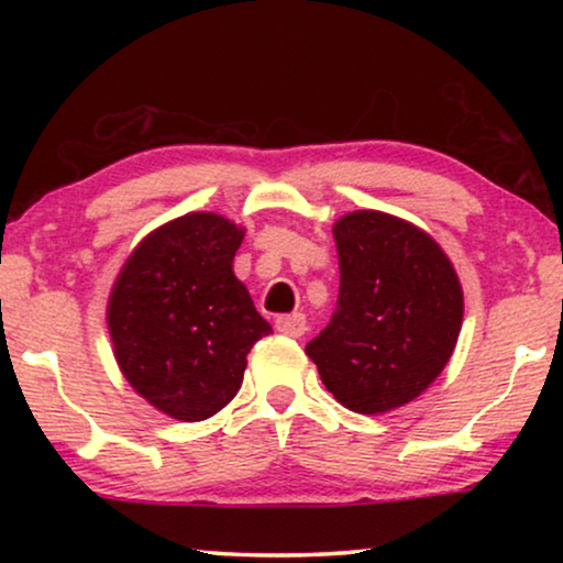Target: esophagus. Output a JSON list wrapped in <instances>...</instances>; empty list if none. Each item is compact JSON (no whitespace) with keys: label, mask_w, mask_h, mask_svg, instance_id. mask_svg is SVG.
<instances>
[{"label":"esophagus","mask_w":563,"mask_h":563,"mask_svg":"<svg viewBox=\"0 0 563 563\" xmlns=\"http://www.w3.org/2000/svg\"><path fill=\"white\" fill-rule=\"evenodd\" d=\"M276 330H279L282 335H289V338H299L305 335L307 330V320L302 312H291V314H282L279 320H276Z\"/></svg>","instance_id":"esophagus-1"}]
</instances>
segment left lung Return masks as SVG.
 <instances>
[{
  "label": "left lung",
  "mask_w": 563,
  "mask_h": 563,
  "mask_svg": "<svg viewBox=\"0 0 563 563\" xmlns=\"http://www.w3.org/2000/svg\"><path fill=\"white\" fill-rule=\"evenodd\" d=\"M333 238L338 310L305 353L343 407L384 415L441 376L464 322V289L435 238L395 214L349 212Z\"/></svg>",
  "instance_id": "1"
}]
</instances>
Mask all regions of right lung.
<instances>
[{"instance_id":"add662e5","label":"right lung","mask_w":563,"mask_h":563,"mask_svg":"<svg viewBox=\"0 0 563 563\" xmlns=\"http://www.w3.org/2000/svg\"><path fill=\"white\" fill-rule=\"evenodd\" d=\"M245 230L189 212L135 245L107 302L122 376L145 402L181 422L220 412L238 395L253 343L272 333L233 274Z\"/></svg>"}]
</instances>
